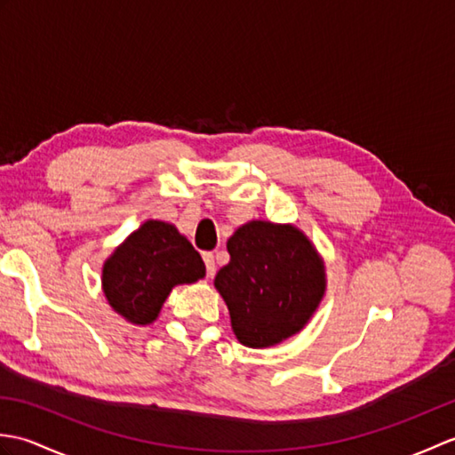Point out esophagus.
Masks as SVG:
<instances>
[{
  "label": "esophagus",
  "mask_w": 455,
  "mask_h": 455,
  "mask_svg": "<svg viewBox=\"0 0 455 455\" xmlns=\"http://www.w3.org/2000/svg\"><path fill=\"white\" fill-rule=\"evenodd\" d=\"M203 262H205V267H207V275L212 277L217 272V266H215V256H212L211 252H205L203 254Z\"/></svg>",
  "instance_id": "obj_1"
}]
</instances>
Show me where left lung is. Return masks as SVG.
<instances>
[{
    "label": "left lung",
    "instance_id": "1",
    "mask_svg": "<svg viewBox=\"0 0 455 455\" xmlns=\"http://www.w3.org/2000/svg\"><path fill=\"white\" fill-rule=\"evenodd\" d=\"M227 248L230 262L215 287L238 340L266 347L301 331L324 293V266L307 236L291 225L252 220Z\"/></svg>",
    "mask_w": 455,
    "mask_h": 455
}]
</instances>
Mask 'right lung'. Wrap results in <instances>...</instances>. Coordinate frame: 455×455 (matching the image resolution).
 Listing matches in <instances>:
<instances>
[{
	"label": "right lung",
	"mask_w": 455,
	"mask_h": 455,
	"mask_svg": "<svg viewBox=\"0 0 455 455\" xmlns=\"http://www.w3.org/2000/svg\"><path fill=\"white\" fill-rule=\"evenodd\" d=\"M205 275V264L188 238L170 222L147 220L103 267L109 305L134 324H148L178 283Z\"/></svg>",
	"instance_id": "1"
}]
</instances>
